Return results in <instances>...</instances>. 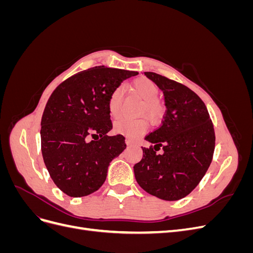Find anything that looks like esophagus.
Segmentation results:
<instances>
[{
  "mask_svg": "<svg viewBox=\"0 0 253 253\" xmlns=\"http://www.w3.org/2000/svg\"><path fill=\"white\" fill-rule=\"evenodd\" d=\"M126 144H127V145H134V144H135V142H134V141H132L131 139H128V138H126Z\"/></svg>",
  "mask_w": 253,
  "mask_h": 253,
  "instance_id": "esophagus-1",
  "label": "esophagus"
}]
</instances>
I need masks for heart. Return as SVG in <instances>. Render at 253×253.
Listing matches in <instances>:
<instances>
[{"instance_id": "obj_1", "label": "heart", "mask_w": 253, "mask_h": 253, "mask_svg": "<svg viewBox=\"0 0 253 253\" xmlns=\"http://www.w3.org/2000/svg\"><path fill=\"white\" fill-rule=\"evenodd\" d=\"M132 89L142 99L139 113L144 115L152 125L159 124L164 118L166 109L164 103L157 98L159 94V87L157 84L148 78H138L132 83ZM121 104L122 87L118 86L114 88L111 93L108 102V109L112 118L119 117L121 113ZM145 129H147V124L142 118H122L115 122L114 125L115 133L131 137V138L139 137L145 132Z\"/></svg>"}]
</instances>
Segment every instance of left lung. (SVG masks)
I'll return each instance as SVG.
<instances>
[{
  "instance_id": "left-lung-1",
  "label": "left lung",
  "mask_w": 253,
  "mask_h": 253,
  "mask_svg": "<svg viewBox=\"0 0 253 253\" xmlns=\"http://www.w3.org/2000/svg\"><path fill=\"white\" fill-rule=\"evenodd\" d=\"M144 75L164 91L167 111L162 126L145 136L153 144L141 147L143 157L134 166L135 177L149 194L178 201L192 192L210 167L215 148L213 124L192 89L156 73Z\"/></svg>"
}]
</instances>
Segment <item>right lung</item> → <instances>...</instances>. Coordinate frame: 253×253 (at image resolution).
<instances>
[{
  "label": "right lung",
  "instance_id": "1",
  "mask_svg": "<svg viewBox=\"0 0 253 253\" xmlns=\"http://www.w3.org/2000/svg\"><path fill=\"white\" fill-rule=\"evenodd\" d=\"M137 72L96 66L59 84L41 120L44 164L56 186L71 197L94 193L106 179L112 160L126 148L122 135L109 136L108 109L114 88Z\"/></svg>",
  "mask_w": 253,
  "mask_h": 253
}]
</instances>
